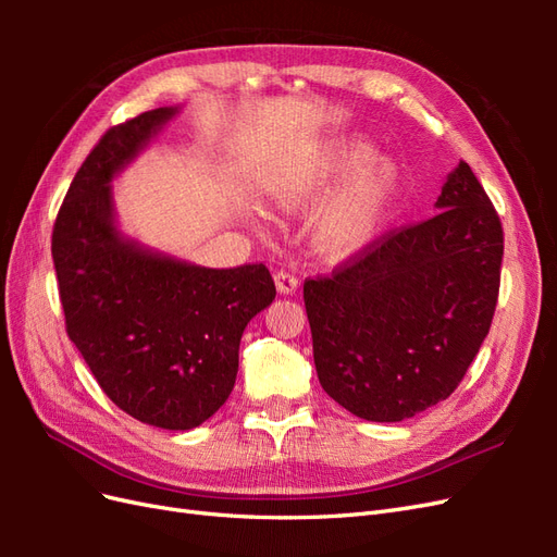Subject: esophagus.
Returning <instances> with one entry per match:
<instances>
[{
    "label": "esophagus",
    "instance_id": "34e87169",
    "mask_svg": "<svg viewBox=\"0 0 557 557\" xmlns=\"http://www.w3.org/2000/svg\"><path fill=\"white\" fill-rule=\"evenodd\" d=\"M274 281H276L278 293H283V295H290L297 290V276L290 272V269H278V272L274 274Z\"/></svg>",
    "mask_w": 557,
    "mask_h": 557
}]
</instances>
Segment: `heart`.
Here are the masks:
<instances>
[{"label": "heart", "mask_w": 557, "mask_h": 557, "mask_svg": "<svg viewBox=\"0 0 557 557\" xmlns=\"http://www.w3.org/2000/svg\"><path fill=\"white\" fill-rule=\"evenodd\" d=\"M369 158L362 141H342L320 150V156L301 176H285L274 199L283 209L307 207L323 195L334 181L352 169L339 190H334L320 207L313 223V244L330 260H342L358 252L379 232L387 205H391L397 172L393 162Z\"/></svg>", "instance_id": "b5f03b06"}]
</instances>
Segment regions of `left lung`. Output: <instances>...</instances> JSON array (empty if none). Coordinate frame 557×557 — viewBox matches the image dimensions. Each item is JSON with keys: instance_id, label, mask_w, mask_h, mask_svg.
I'll use <instances>...</instances> for the list:
<instances>
[{"instance_id": "obj_1", "label": "left lung", "mask_w": 557, "mask_h": 557, "mask_svg": "<svg viewBox=\"0 0 557 557\" xmlns=\"http://www.w3.org/2000/svg\"><path fill=\"white\" fill-rule=\"evenodd\" d=\"M436 209L428 221L379 234L330 276L305 281L318 381L374 423L450 397L493 323L504 232L465 160Z\"/></svg>"}]
</instances>
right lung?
I'll list each match as a JSON object with an SVG mask.
<instances>
[{"mask_svg": "<svg viewBox=\"0 0 557 557\" xmlns=\"http://www.w3.org/2000/svg\"><path fill=\"white\" fill-rule=\"evenodd\" d=\"M174 109L104 132L81 164L53 225L66 334L107 397L162 430H193L230 397L248 320L272 305L269 269H207L148 252L113 225L111 178Z\"/></svg>", "mask_w": 557, "mask_h": 557, "instance_id": "obj_1", "label": "right lung"}]
</instances>
